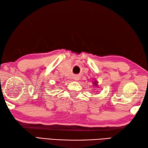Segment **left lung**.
<instances>
[{
    "label": "left lung",
    "mask_w": 148,
    "mask_h": 148,
    "mask_svg": "<svg viewBox=\"0 0 148 148\" xmlns=\"http://www.w3.org/2000/svg\"><path fill=\"white\" fill-rule=\"evenodd\" d=\"M93 84H94V85H95V86H97V81H94Z\"/></svg>",
    "instance_id": "8db88e82"
}]
</instances>
